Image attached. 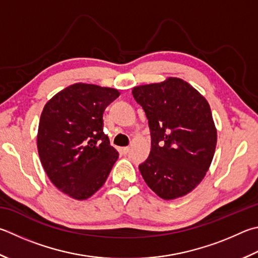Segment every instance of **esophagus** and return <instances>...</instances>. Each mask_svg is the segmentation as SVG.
<instances>
[{
	"instance_id": "esophagus-1",
	"label": "esophagus",
	"mask_w": 258,
	"mask_h": 258,
	"mask_svg": "<svg viewBox=\"0 0 258 258\" xmlns=\"http://www.w3.org/2000/svg\"><path fill=\"white\" fill-rule=\"evenodd\" d=\"M128 151H130V148H128V147H124V148H121V149H120V152L123 153L124 156H125V154H127V153H128Z\"/></svg>"
}]
</instances>
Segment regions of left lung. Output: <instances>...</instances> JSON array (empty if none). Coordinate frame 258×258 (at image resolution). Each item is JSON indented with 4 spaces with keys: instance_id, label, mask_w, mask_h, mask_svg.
I'll list each match as a JSON object with an SVG mask.
<instances>
[{
    "instance_id": "left-lung-1",
    "label": "left lung",
    "mask_w": 258,
    "mask_h": 258,
    "mask_svg": "<svg viewBox=\"0 0 258 258\" xmlns=\"http://www.w3.org/2000/svg\"><path fill=\"white\" fill-rule=\"evenodd\" d=\"M151 134V151L139 166L144 181L163 200L193 190L209 170L217 128L207 99L178 78L133 88Z\"/></svg>"
}]
</instances>
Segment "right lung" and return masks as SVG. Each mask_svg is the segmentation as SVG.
<instances>
[{
  "label": "right lung",
  "instance_id": "right-lung-1",
  "mask_svg": "<svg viewBox=\"0 0 258 258\" xmlns=\"http://www.w3.org/2000/svg\"><path fill=\"white\" fill-rule=\"evenodd\" d=\"M118 96L113 88L74 83L44 107L37 135L41 165L50 181L72 199L95 194L118 159L102 119Z\"/></svg>",
  "mask_w": 258,
  "mask_h": 258
}]
</instances>
